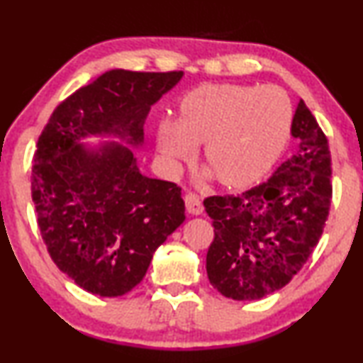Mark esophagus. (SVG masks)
Masks as SVG:
<instances>
[{"mask_svg": "<svg viewBox=\"0 0 363 363\" xmlns=\"http://www.w3.org/2000/svg\"><path fill=\"white\" fill-rule=\"evenodd\" d=\"M185 205H186V211L191 213V215H201L203 213L201 198L195 195L193 191L185 193Z\"/></svg>", "mask_w": 363, "mask_h": 363, "instance_id": "34e87169", "label": "esophagus"}]
</instances>
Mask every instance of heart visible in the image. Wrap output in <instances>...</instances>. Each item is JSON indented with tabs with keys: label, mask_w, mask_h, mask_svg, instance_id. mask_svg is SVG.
<instances>
[{
	"label": "heart",
	"mask_w": 363,
	"mask_h": 363,
	"mask_svg": "<svg viewBox=\"0 0 363 363\" xmlns=\"http://www.w3.org/2000/svg\"><path fill=\"white\" fill-rule=\"evenodd\" d=\"M292 106L276 86L206 84L182 99L177 121L160 122L158 150L177 165L203 143V158L218 182L247 186L269 172L291 135Z\"/></svg>",
	"instance_id": "1"
}]
</instances>
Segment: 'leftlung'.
Masks as SVG:
<instances>
[{"label": "left lung", "mask_w": 363, "mask_h": 363, "mask_svg": "<svg viewBox=\"0 0 363 363\" xmlns=\"http://www.w3.org/2000/svg\"><path fill=\"white\" fill-rule=\"evenodd\" d=\"M291 133L299 142L297 152L264 183L203 201L215 228L208 279L230 299L255 301L284 287L324 231L332 201L330 150L304 101Z\"/></svg>", "instance_id": "8db88e82"}]
</instances>
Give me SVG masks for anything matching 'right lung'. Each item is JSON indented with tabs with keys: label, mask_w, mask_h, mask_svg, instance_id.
Masks as SVG:
<instances>
[{
	"label": "right lung",
	"mask_w": 363,
	"mask_h": 363,
	"mask_svg": "<svg viewBox=\"0 0 363 363\" xmlns=\"http://www.w3.org/2000/svg\"><path fill=\"white\" fill-rule=\"evenodd\" d=\"M182 71L113 69L54 108L38 138L31 196L49 256L84 291L117 297L143 279L158 246L185 220L182 188L143 177L130 148L81 145L96 133L143 142L150 107Z\"/></svg>",
	"instance_id": "right-lung-1"
}]
</instances>
